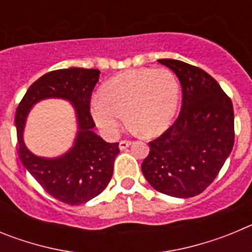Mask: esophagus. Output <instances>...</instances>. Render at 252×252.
Returning <instances> with one entry per match:
<instances>
[{
  "instance_id": "obj_1",
  "label": "esophagus",
  "mask_w": 252,
  "mask_h": 252,
  "mask_svg": "<svg viewBox=\"0 0 252 252\" xmlns=\"http://www.w3.org/2000/svg\"><path fill=\"white\" fill-rule=\"evenodd\" d=\"M131 144H132V141H130V140H121V141H120V149H121V150H125V149H127Z\"/></svg>"
}]
</instances>
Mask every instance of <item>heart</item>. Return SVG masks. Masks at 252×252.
<instances>
[{
    "label": "heart",
    "instance_id": "1",
    "mask_svg": "<svg viewBox=\"0 0 252 252\" xmlns=\"http://www.w3.org/2000/svg\"><path fill=\"white\" fill-rule=\"evenodd\" d=\"M179 98V82L169 69H128L101 87L99 95L91 99V115L108 139L119 135L122 112L133 128L157 136L174 119Z\"/></svg>",
    "mask_w": 252,
    "mask_h": 252
}]
</instances>
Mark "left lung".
<instances>
[{
  "mask_svg": "<svg viewBox=\"0 0 252 252\" xmlns=\"http://www.w3.org/2000/svg\"><path fill=\"white\" fill-rule=\"evenodd\" d=\"M179 78L182 110L159 137L141 170L158 192L177 198L201 194L218 175L235 142L232 101L203 69L177 59H159Z\"/></svg>",
  "mask_w": 252,
  "mask_h": 252,
  "instance_id": "8db88e82",
  "label": "left lung"
}]
</instances>
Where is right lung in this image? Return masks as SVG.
<instances>
[{
  "mask_svg": "<svg viewBox=\"0 0 252 252\" xmlns=\"http://www.w3.org/2000/svg\"><path fill=\"white\" fill-rule=\"evenodd\" d=\"M99 73L98 69L84 68L58 69L46 73L29 87L15 116L19 158L24 166L48 194L72 206L91 201L106 188L120 153L119 142H106L93 132L95 124L90 104ZM50 96L72 101L78 119L75 146L57 159L36 157L27 150L22 140L26 117L32 104Z\"/></svg>",
  "mask_w": 252,
  "mask_h": 252,
  "instance_id": "1",
  "label": "right lung"
}]
</instances>
